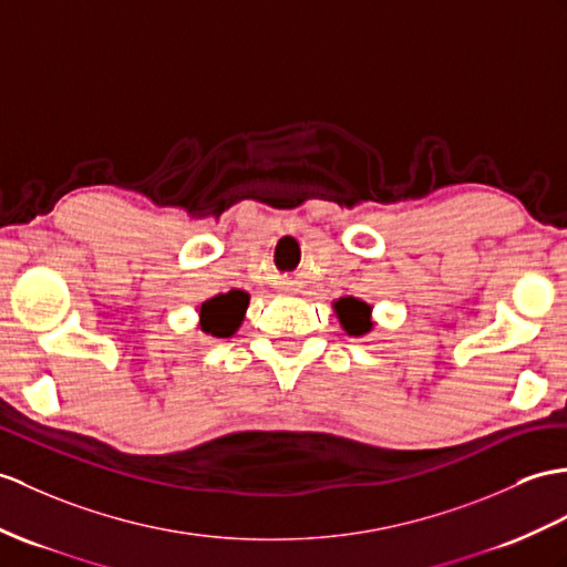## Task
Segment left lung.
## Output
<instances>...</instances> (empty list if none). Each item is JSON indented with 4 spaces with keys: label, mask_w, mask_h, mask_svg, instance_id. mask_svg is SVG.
<instances>
[{
    "label": "left lung",
    "mask_w": 567,
    "mask_h": 567,
    "mask_svg": "<svg viewBox=\"0 0 567 567\" xmlns=\"http://www.w3.org/2000/svg\"><path fill=\"white\" fill-rule=\"evenodd\" d=\"M334 310H337L341 327L347 329V334L363 337L372 329V320H370L372 308L368 306V302L347 296V298H339L334 302Z\"/></svg>",
    "instance_id": "obj_1"
}]
</instances>
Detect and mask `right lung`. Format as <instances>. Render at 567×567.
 Instances as JSON below:
<instances>
[{
  "instance_id": "add662e5",
  "label": "right lung",
  "mask_w": 567,
  "mask_h": 567,
  "mask_svg": "<svg viewBox=\"0 0 567 567\" xmlns=\"http://www.w3.org/2000/svg\"><path fill=\"white\" fill-rule=\"evenodd\" d=\"M247 302H250V298H247V293L243 291H228L202 302L199 308L202 331L218 339L230 337L243 322Z\"/></svg>"
}]
</instances>
